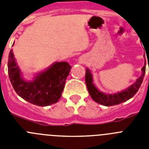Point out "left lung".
I'll return each mask as SVG.
<instances>
[{"label": "left lung", "mask_w": 149, "mask_h": 149, "mask_svg": "<svg viewBox=\"0 0 149 149\" xmlns=\"http://www.w3.org/2000/svg\"><path fill=\"white\" fill-rule=\"evenodd\" d=\"M142 72H143L142 75L130 87H128L125 90L122 91L121 93L113 95L104 94L98 90V89L93 84L92 74L90 73V71L88 68L86 69L85 81H86V87L89 91V95L95 101L100 104L104 105V106H113V105L119 104L122 102L126 101L127 100H129L137 93L138 89L141 86L143 78H144L145 73H146V64L142 68Z\"/></svg>", "instance_id": "1"}]
</instances>
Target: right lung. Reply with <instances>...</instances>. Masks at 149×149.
<instances>
[{"mask_svg":"<svg viewBox=\"0 0 149 149\" xmlns=\"http://www.w3.org/2000/svg\"><path fill=\"white\" fill-rule=\"evenodd\" d=\"M71 68L66 62L55 63L38 74L35 80L27 82L21 76L12 50L8 59V74L13 89L23 99L41 107L49 106L59 101Z\"/></svg>","mask_w":149,"mask_h":149,"instance_id":"add662e5","label":"right lung"}]
</instances>
